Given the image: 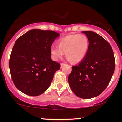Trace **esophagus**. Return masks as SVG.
I'll list each match as a JSON object with an SVG mask.
<instances>
[{
  "mask_svg": "<svg viewBox=\"0 0 122 122\" xmlns=\"http://www.w3.org/2000/svg\"><path fill=\"white\" fill-rule=\"evenodd\" d=\"M65 65V64H63V63H61V64H60V66H61V68H62V67L63 66H64V65Z\"/></svg>",
  "mask_w": 122,
  "mask_h": 122,
  "instance_id": "obj_1",
  "label": "esophagus"
}]
</instances>
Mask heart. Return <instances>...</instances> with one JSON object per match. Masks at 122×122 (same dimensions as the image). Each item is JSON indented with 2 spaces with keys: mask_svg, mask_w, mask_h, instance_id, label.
Masks as SVG:
<instances>
[{
  "mask_svg": "<svg viewBox=\"0 0 122 122\" xmlns=\"http://www.w3.org/2000/svg\"><path fill=\"white\" fill-rule=\"evenodd\" d=\"M58 46L50 48L51 58L54 61L61 59L66 53V57L72 63H78L84 60L89 48L88 37L84 34H72L60 38Z\"/></svg>",
  "mask_w": 122,
  "mask_h": 122,
  "instance_id": "1",
  "label": "heart"
}]
</instances>
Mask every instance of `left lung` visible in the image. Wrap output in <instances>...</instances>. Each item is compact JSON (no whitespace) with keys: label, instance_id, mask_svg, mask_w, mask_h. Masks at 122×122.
<instances>
[{"label":"left lung","instance_id":"1","mask_svg":"<svg viewBox=\"0 0 122 122\" xmlns=\"http://www.w3.org/2000/svg\"><path fill=\"white\" fill-rule=\"evenodd\" d=\"M89 40L86 56L72 66L68 82L74 93L82 99L99 96L105 90L114 74L115 61L110 44L91 31H82Z\"/></svg>","mask_w":122,"mask_h":122}]
</instances>
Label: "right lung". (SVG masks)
I'll return each instance as SVG.
<instances>
[{
  "instance_id": "add662e5",
  "label": "right lung",
  "mask_w": 122,
  "mask_h": 122,
  "mask_svg": "<svg viewBox=\"0 0 122 122\" xmlns=\"http://www.w3.org/2000/svg\"><path fill=\"white\" fill-rule=\"evenodd\" d=\"M60 36L53 31L33 29L15 42L9 61L14 84L25 94L36 96L48 89L60 64L51 59L50 48Z\"/></svg>"
}]
</instances>
